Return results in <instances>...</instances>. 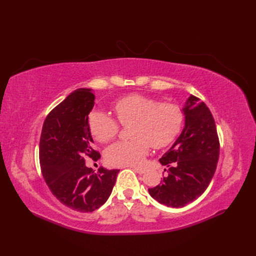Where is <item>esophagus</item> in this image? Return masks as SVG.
<instances>
[{"mask_svg":"<svg viewBox=\"0 0 256 256\" xmlns=\"http://www.w3.org/2000/svg\"><path fill=\"white\" fill-rule=\"evenodd\" d=\"M132 170L136 172V173H138V174H143L145 171L143 168H132Z\"/></svg>","mask_w":256,"mask_h":256,"instance_id":"esophagus-1","label":"esophagus"}]
</instances>
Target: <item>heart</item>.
Wrapping results in <instances>:
<instances>
[{"label":"heart","mask_w":256,"mask_h":256,"mask_svg":"<svg viewBox=\"0 0 256 256\" xmlns=\"http://www.w3.org/2000/svg\"><path fill=\"white\" fill-rule=\"evenodd\" d=\"M112 110L122 126L132 124L129 127L130 140L114 143L106 152V160L113 166H140L150 145L154 148L170 145L180 134L184 122V112L180 106L160 102L142 94L118 98L112 104ZM118 122L102 111H92L88 118L90 134L102 143L118 136Z\"/></svg>","instance_id":"1"}]
</instances>
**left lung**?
Instances as JSON below:
<instances>
[{
	"label": "left lung",
	"instance_id": "8db88e82",
	"mask_svg": "<svg viewBox=\"0 0 256 256\" xmlns=\"http://www.w3.org/2000/svg\"><path fill=\"white\" fill-rule=\"evenodd\" d=\"M184 112L182 134L159 160L168 168V175L156 187L148 189L152 198L168 207H184L202 196L219 160V136L208 106L191 95Z\"/></svg>",
	"mask_w": 256,
	"mask_h": 256
}]
</instances>
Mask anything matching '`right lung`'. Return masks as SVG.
I'll list each match as a JSON object with an SVG mask.
<instances>
[{
	"label": "right lung",
	"mask_w": 256,
	"mask_h": 256,
	"mask_svg": "<svg viewBox=\"0 0 256 256\" xmlns=\"http://www.w3.org/2000/svg\"><path fill=\"white\" fill-rule=\"evenodd\" d=\"M94 99L88 88L72 92L47 115L40 141L42 173L52 194L81 212H94L106 202L120 172L100 168L96 174L85 166V156L100 158L88 125Z\"/></svg>",
	"instance_id": "1"
}]
</instances>
